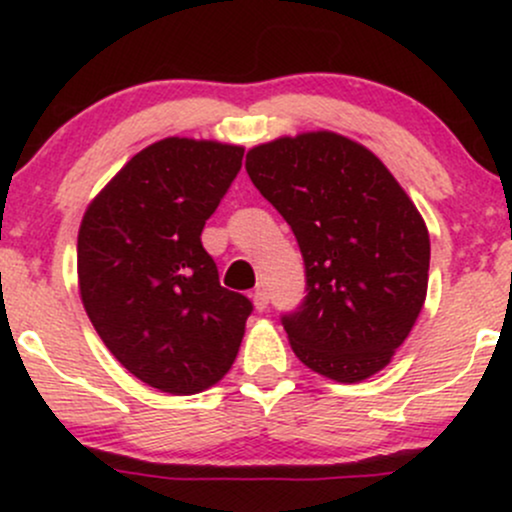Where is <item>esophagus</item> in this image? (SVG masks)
I'll list each match as a JSON object with an SVG mask.
<instances>
[{"label": "esophagus", "mask_w": 512, "mask_h": 512, "mask_svg": "<svg viewBox=\"0 0 512 512\" xmlns=\"http://www.w3.org/2000/svg\"><path fill=\"white\" fill-rule=\"evenodd\" d=\"M267 303H269V296H267V291L264 289H257L255 293H252V305H255V310H262L267 308Z\"/></svg>", "instance_id": "esophagus-1"}]
</instances>
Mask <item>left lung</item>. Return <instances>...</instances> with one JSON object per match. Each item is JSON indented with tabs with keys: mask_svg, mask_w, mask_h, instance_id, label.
Segmentation results:
<instances>
[{
	"mask_svg": "<svg viewBox=\"0 0 512 512\" xmlns=\"http://www.w3.org/2000/svg\"><path fill=\"white\" fill-rule=\"evenodd\" d=\"M245 170L305 262L308 296L284 315L293 354L337 383L383 370L428 291L431 240L416 204L373 151L330 129L252 146Z\"/></svg>",
	"mask_w": 512,
	"mask_h": 512,
	"instance_id": "obj_1",
	"label": "left lung"
}]
</instances>
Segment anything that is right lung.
Masks as SVG:
<instances>
[{"mask_svg": "<svg viewBox=\"0 0 512 512\" xmlns=\"http://www.w3.org/2000/svg\"><path fill=\"white\" fill-rule=\"evenodd\" d=\"M243 146L168 137L91 199L76 274L88 320L142 383L209 390L236 361L252 303L219 284L202 228L243 166Z\"/></svg>", "mask_w": 512, "mask_h": 512, "instance_id": "right-lung-1", "label": "right lung"}]
</instances>
